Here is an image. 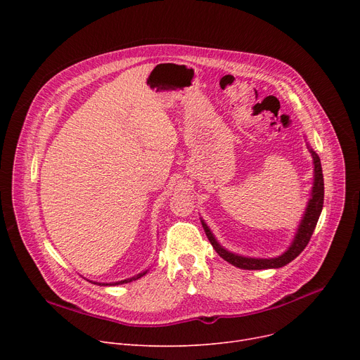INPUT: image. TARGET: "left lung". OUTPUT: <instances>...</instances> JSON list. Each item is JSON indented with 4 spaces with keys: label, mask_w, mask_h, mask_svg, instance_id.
<instances>
[{
    "label": "left lung",
    "mask_w": 360,
    "mask_h": 360,
    "mask_svg": "<svg viewBox=\"0 0 360 360\" xmlns=\"http://www.w3.org/2000/svg\"><path fill=\"white\" fill-rule=\"evenodd\" d=\"M312 159H314V166H315V175H314V186H312V197L308 202L307 212L304 219H302V223L297 229V233L295 236V240L292 243V247L277 258H247V257H240V255H235L229 251H226L224 248H221L220 245L217 243V240L214 239V236L212 235L210 229L207 228V224L204 221L202 228L205 231L207 238H209L210 243L213 245V248L216 250V252L224 259L231 262L232 266L243 269V270H266V269H278L286 266L290 261H293L302 251L307 248V245L311 240V236L315 231L316 221L319 219L321 210H323V204H324V176H323V167H321V160L318 158V155L312 148H309Z\"/></svg>",
    "instance_id": "1"
}]
</instances>
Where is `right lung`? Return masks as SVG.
<instances>
[{
  "mask_svg": "<svg viewBox=\"0 0 360 360\" xmlns=\"http://www.w3.org/2000/svg\"><path fill=\"white\" fill-rule=\"evenodd\" d=\"M146 273H141V274H139V276H136V277H131V278H128V280H122V281H118V283H113V285H122V283H128V281H132V280H137V278H140L141 276H144Z\"/></svg>",
  "mask_w": 360,
  "mask_h": 360,
  "instance_id": "obj_1",
  "label": "right lung"
}]
</instances>
